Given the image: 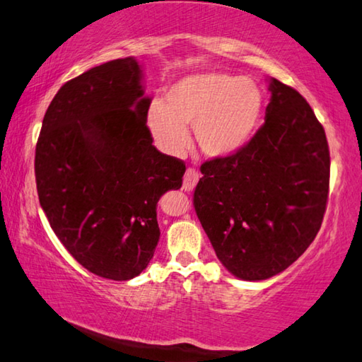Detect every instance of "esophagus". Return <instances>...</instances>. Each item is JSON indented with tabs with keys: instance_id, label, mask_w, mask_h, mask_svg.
<instances>
[{
	"instance_id": "34e87169",
	"label": "esophagus",
	"mask_w": 362,
	"mask_h": 362,
	"mask_svg": "<svg viewBox=\"0 0 362 362\" xmlns=\"http://www.w3.org/2000/svg\"><path fill=\"white\" fill-rule=\"evenodd\" d=\"M199 182V173L195 171L194 168H187L186 173H185V177H182V189L187 192L194 191V187L197 186Z\"/></svg>"
}]
</instances>
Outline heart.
<instances>
[{
    "instance_id": "b5f03b06",
    "label": "heart",
    "mask_w": 362,
    "mask_h": 362,
    "mask_svg": "<svg viewBox=\"0 0 362 362\" xmlns=\"http://www.w3.org/2000/svg\"><path fill=\"white\" fill-rule=\"evenodd\" d=\"M264 97L250 78L208 71L189 74L171 86L165 103L154 101L146 124L158 149L181 154L192 125L195 144L210 158L233 156L248 144L259 125Z\"/></svg>"
}]
</instances>
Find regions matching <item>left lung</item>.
Here are the masks:
<instances>
[{
  "mask_svg": "<svg viewBox=\"0 0 362 362\" xmlns=\"http://www.w3.org/2000/svg\"><path fill=\"white\" fill-rule=\"evenodd\" d=\"M265 122L233 156L202 167L195 213L221 264L246 281L299 259L326 211L331 157L307 100L272 78Z\"/></svg>",
  "mask_w": 362,
  "mask_h": 362,
  "instance_id": "1",
  "label": "left lung"
}]
</instances>
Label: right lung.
<instances>
[{"instance_id": "1", "label": "right lung", "mask_w": 362, "mask_h": 362, "mask_svg": "<svg viewBox=\"0 0 362 362\" xmlns=\"http://www.w3.org/2000/svg\"><path fill=\"white\" fill-rule=\"evenodd\" d=\"M133 57L68 81L50 101L36 144L37 197L82 267L127 281L148 267L160 237L157 202L186 165L152 146L151 98Z\"/></svg>"}]
</instances>
